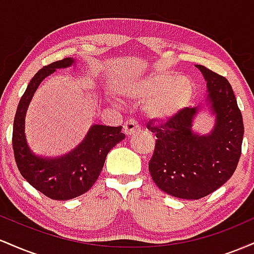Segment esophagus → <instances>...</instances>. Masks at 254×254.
I'll return each mask as SVG.
<instances>
[{
    "label": "esophagus",
    "instance_id": "34e87169",
    "mask_svg": "<svg viewBox=\"0 0 254 254\" xmlns=\"http://www.w3.org/2000/svg\"><path fill=\"white\" fill-rule=\"evenodd\" d=\"M123 130H124L125 135L131 136V135H133V133H135V132H137V131L139 130V127H138V125L136 124L135 121L130 119V121H127L124 123Z\"/></svg>",
    "mask_w": 254,
    "mask_h": 254
}]
</instances>
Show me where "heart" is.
<instances>
[{"label": "heart", "mask_w": 254, "mask_h": 254, "mask_svg": "<svg viewBox=\"0 0 254 254\" xmlns=\"http://www.w3.org/2000/svg\"><path fill=\"white\" fill-rule=\"evenodd\" d=\"M123 98L144 101L143 110L151 119L165 121L177 115L192 94V84L174 72H157L141 78L123 80L116 84Z\"/></svg>", "instance_id": "b5f03b06"}]
</instances>
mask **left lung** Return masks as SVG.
<instances>
[{"instance_id":"8db88e82","label":"left lung","mask_w":254,"mask_h":254,"mask_svg":"<svg viewBox=\"0 0 254 254\" xmlns=\"http://www.w3.org/2000/svg\"><path fill=\"white\" fill-rule=\"evenodd\" d=\"M208 101L215 125L208 135L192 131L197 107H185L161 125L148 124L156 142L149 161V173L157 188L182 199H199L223 185L241 155L243 116L226 77L203 65Z\"/></svg>"}]
</instances>
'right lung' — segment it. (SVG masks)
I'll return each instance as SVG.
<instances>
[{"instance_id":"obj_1","label":"right lung","mask_w":254,"mask_h":254,"mask_svg":"<svg viewBox=\"0 0 254 254\" xmlns=\"http://www.w3.org/2000/svg\"><path fill=\"white\" fill-rule=\"evenodd\" d=\"M75 61L68 57L43 66L28 83L20 99L14 118L13 150L21 176L46 197L68 200L86 193L97 182L109 151L123 141L122 127L92 125L82 143L70 153L58 157L36 155L25 136V117L38 86L56 69L68 68Z\"/></svg>"}]
</instances>
